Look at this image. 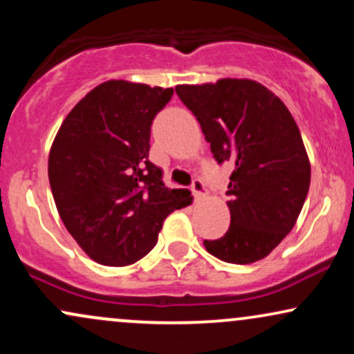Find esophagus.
<instances>
[{
    "label": "esophagus",
    "mask_w": 354,
    "mask_h": 354,
    "mask_svg": "<svg viewBox=\"0 0 354 354\" xmlns=\"http://www.w3.org/2000/svg\"><path fill=\"white\" fill-rule=\"evenodd\" d=\"M191 193H193V196L196 198V200H200V198L206 196V188H205V183H203L201 180H194L193 183H191Z\"/></svg>",
    "instance_id": "esophagus-1"
}]
</instances>
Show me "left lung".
Listing matches in <instances>:
<instances>
[{"instance_id": "left-lung-1", "label": "left lung", "mask_w": 354, "mask_h": 354, "mask_svg": "<svg viewBox=\"0 0 354 354\" xmlns=\"http://www.w3.org/2000/svg\"><path fill=\"white\" fill-rule=\"evenodd\" d=\"M201 124L218 165L231 161L226 194L231 225L205 239L209 254L233 265L263 259L293 230L311 180L310 160L293 116L274 93L251 80L176 86Z\"/></svg>"}]
</instances>
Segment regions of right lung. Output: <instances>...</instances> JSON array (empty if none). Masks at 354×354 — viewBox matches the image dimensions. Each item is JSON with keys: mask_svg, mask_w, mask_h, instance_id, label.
I'll return each instance as SVG.
<instances>
[{"mask_svg": "<svg viewBox=\"0 0 354 354\" xmlns=\"http://www.w3.org/2000/svg\"><path fill=\"white\" fill-rule=\"evenodd\" d=\"M171 88L106 81L61 124L48 161L64 226L89 258L106 266L136 263L158 241L163 221L188 206V189H169L148 160L154 116Z\"/></svg>", "mask_w": 354, "mask_h": 354, "instance_id": "add662e5", "label": "right lung"}]
</instances>
